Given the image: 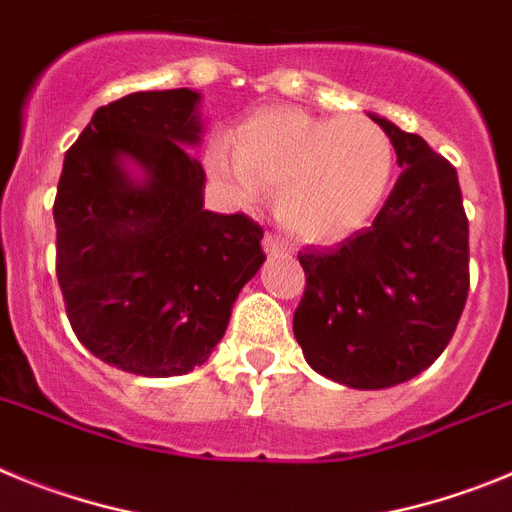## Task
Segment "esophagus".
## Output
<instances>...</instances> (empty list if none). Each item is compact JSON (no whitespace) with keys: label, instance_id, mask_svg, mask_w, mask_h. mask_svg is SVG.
Masks as SVG:
<instances>
[{"label":"esophagus","instance_id":"1","mask_svg":"<svg viewBox=\"0 0 512 512\" xmlns=\"http://www.w3.org/2000/svg\"><path fill=\"white\" fill-rule=\"evenodd\" d=\"M264 251H266V256H284L289 248H287V243H284V238H279V235H266Z\"/></svg>","mask_w":512,"mask_h":512}]
</instances>
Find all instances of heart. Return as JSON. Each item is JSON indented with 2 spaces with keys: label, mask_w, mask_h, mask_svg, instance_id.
Listing matches in <instances>:
<instances>
[{
  "label": "heart",
  "mask_w": 512,
  "mask_h": 512,
  "mask_svg": "<svg viewBox=\"0 0 512 512\" xmlns=\"http://www.w3.org/2000/svg\"><path fill=\"white\" fill-rule=\"evenodd\" d=\"M210 169L241 200L277 192L279 223L310 243H338L364 228L395 174V146L361 115L315 117L292 107L261 110L235 133V153L210 148Z\"/></svg>",
  "instance_id": "b5f03b06"
}]
</instances>
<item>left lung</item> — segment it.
<instances>
[{
	"instance_id": "left-lung-1",
	"label": "left lung",
	"mask_w": 512,
	"mask_h": 512,
	"mask_svg": "<svg viewBox=\"0 0 512 512\" xmlns=\"http://www.w3.org/2000/svg\"><path fill=\"white\" fill-rule=\"evenodd\" d=\"M402 174L369 228L297 253L307 287L295 338L307 364L354 390H387L449 346L469 292V223L454 166L420 135L369 115Z\"/></svg>"
}]
</instances>
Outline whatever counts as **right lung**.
I'll use <instances>...</instances> for the list:
<instances>
[{
  "mask_svg": "<svg viewBox=\"0 0 512 512\" xmlns=\"http://www.w3.org/2000/svg\"><path fill=\"white\" fill-rule=\"evenodd\" d=\"M202 94L135 92L99 107L63 158L56 271L76 338L104 364L179 377L205 364L264 230L205 210Z\"/></svg>",
  "mask_w": 512,
  "mask_h": 512,
  "instance_id": "obj_1",
  "label": "right lung"
}]
</instances>
